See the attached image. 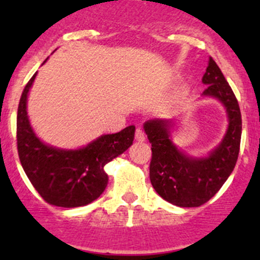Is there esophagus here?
Returning <instances> with one entry per match:
<instances>
[{
  "label": "esophagus",
  "mask_w": 260,
  "mask_h": 260,
  "mask_svg": "<svg viewBox=\"0 0 260 260\" xmlns=\"http://www.w3.org/2000/svg\"><path fill=\"white\" fill-rule=\"evenodd\" d=\"M136 140H138V142H144L145 140V134L140 128H137L136 131Z\"/></svg>",
  "instance_id": "1"
}]
</instances>
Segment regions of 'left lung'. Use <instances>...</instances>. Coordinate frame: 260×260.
<instances>
[{
    "label": "left lung",
    "instance_id": "obj_1",
    "mask_svg": "<svg viewBox=\"0 0 260 260\" xmlns=\"http://www.w3.org/2000/svg\"><path fill=\"white\" fill-rule=\"evenodd\" d=\"M208 85L203 98L219 100L225 107L229 126L219 145L207 156H192L172 140L174 121L154 118L144 123L151 143L150 182L161 198L182 208H194L216 194L234 171L240 153L242 118L231 86L219 66L209 57L202 79Z\"/></svg>",
    "mask_w": 260,
    "mask_h": 260
}]
</instances>
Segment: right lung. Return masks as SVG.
<instances>
[{"label":"right lung","mask_w":260,"mask_h":260,"mask_svg":"<svg viewBox=\"0 0 260 260\" xmlns=\"http://www.w3.org/2000/svg\"><path fill=\"white\" fill-rule=\"evenodd\" d=\"M46 61L47 58L43 64ZM37 73L25 85L18 106L17 144L20 164L32 186L49 204L61 208L90 204L103 194L109 182L104 168L133 144L136 127L103 134L78 149L46 144L35 134L26 111L28 95Z\"/></svg>","instance_id":"1"}]
</instances>
